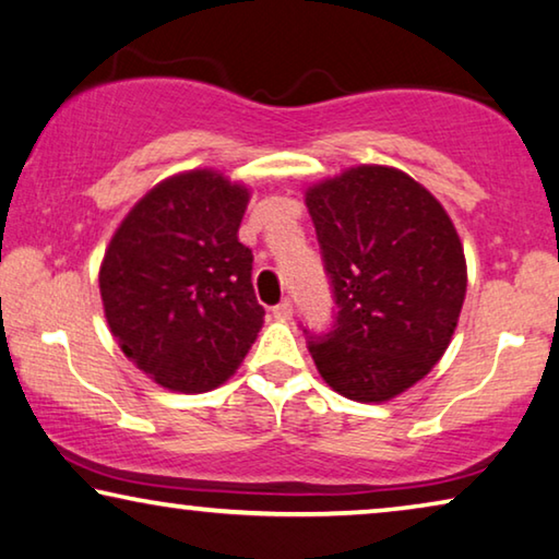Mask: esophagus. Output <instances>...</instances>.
<instances>
[{
    "label": "esophagus",
    "mask_w": 559,
    "mask_h": 559,
    "mask_svg": "<svg viewBox=\"0 0 559 559\" xmlns=\"http://www.w3.org/2000/svg\"><path fill=\"white\" fill-rule=\"evenodd\" d=\"M273 316H276L278 321H290V318H294V304H290V298H283L278 306H273Z\"/></svg>",
    "instance_id": "1"
}]
</instances>
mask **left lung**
I'll list each match as a JSON object with an SVG mask.
<instances>
[{
	"label": "left lung",
	"mask_w": 559,
	"mask_h": 559,
	"mask_svg": "<svg viewBox=\"0 0 559 559\" xmlns=\"http://www.w3.org/2000/svg\"><path fill=\"white\" fill-rule=\"evenodd\" d=\"M335 313L308 350L335 393L385 403L430 373L465 300V253L440 201L388 166L306 191Z\"/></svg>",
	"instance_id": "left-lung-1"
}]
</instances>
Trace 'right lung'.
I'll return each instance as SVG.
<instances>
[{"mask_svg": "<svg viewBox=\"0 0 559 559\" xmlns=\"http://www.w3.org/2000/svg\"><path fill=\"white\" fill-rule=\"evenodd\" d=\"M248 189L197 168L154 186L106 248L99 288L123 356L158 385L214 391L263 325L253 253L238 241Z\"/></svg>", "mask_w": 559, "mask_h": 559, "instance_id": "add662e5", "label": "right lung"}]
</instances>
